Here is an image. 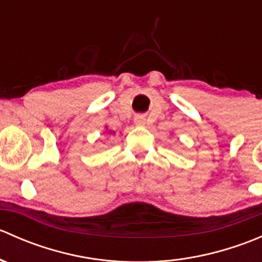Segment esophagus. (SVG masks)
I'll return each mask as SVG.
<instances>
[{
    "label": "esophagus",
    "instance_id": "obj_1",
    "mask_svg": "<svg viewBox=\"0 0 262 262\" xmlns=\"http://www.w3.org/2000/svg\"><path fill=\"white\" fill-rule=\"evenodd\" d=\"M134 123H136L137 126H144L146 125V116L136 115L134 116Z\"/></svg>",
    "mask_w": 262,
    "mask_h": 262
}]
</instances>
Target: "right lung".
<instances>
[{
  "label": "right lung",
  "mask_w": 262,
  "mask_h": 262,
  "mask_svg": "<svg viewBox=\"0 0 262 262\" xmlns=\"http://www.w3.org/2000/svg\"><path fill=\"white\" fill-rule=\"evenodd\" d=\"M106 133H109V134H115V132H114V130H107Z\"/></svg>",
  "instance_id": "obj_1"
}]
</instances>
